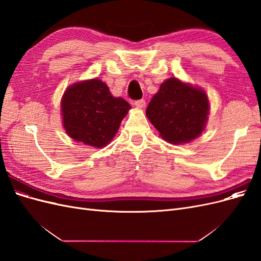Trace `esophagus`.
<instances>
[{
	"instance_id": "1",
	"label": "esophagus",
	"mask_w": 261,
	"mask_h": 261,
	"mask_svg": "<svg viewBox=\"0 0 261 261\" xmlns=\"http://www.w3.org/2000/svg\"><path fill=\"white\" fill-rule=\"evenodd\" d=\"M134 105H135V107L138 108V109H143L146 106V101L144 99H140V100L135 101V103H134Z\"/></svg>"
}]
</instances>
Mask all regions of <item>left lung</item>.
Here are the masks:
<instances>
[{
    "label": "left lung",
    "mask_w": 261,
    "mask_h": 261,
    "mask_svg": "<svg viewBox=\"0 0 261 261\" xmlns=\"http://www.w3.org/2000/svg\"><path fill=\"white\" fill-rule=\"evenodd\" d=\"M147 117L171 144H186L201 135L208 121L206 92L177 78L161 84L146 110Z\"/></svg>",
    "instance_id": "1"
}]
</instances>
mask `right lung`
<instances>
[{
	"mask_svg": "<svg viewBox=\"0 0 261 261\" xmlns=\"http://www.w3.org/2000/svg\"><path fill=\"white\" fill-rule=\"evenodd\" d=\"M61 109L63 126L70 138L103 148L115 136L130 106L124 99L113 97L109 87L94 78L69 86Z\"/></svg>",
	"mask_w": 261,
	"mask_h": 261,
	"instance_id": "obj_1",
	"label": "right lung"
}]
</instances>
